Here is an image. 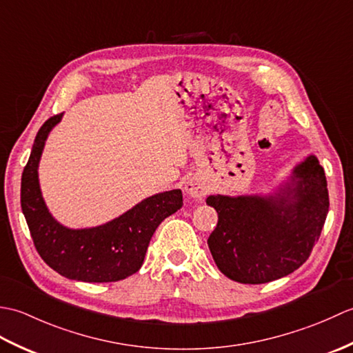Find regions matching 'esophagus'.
<instances>
[{
    "label": "esophagus",
    "mask_w": 353,
    "mask_h": 353,
    "mask_svg": "<svg viewBox=\"0 0 353 353\" xmlns=\"http://www.w3.org/2000/svg\"><path fill=\"white\" fill-rule=\"evenodd\" d=\"M185 192L188 194L190 197H194V199H200V197H203V196H206V192H208V185L201 181L200 177H190V179H186V182H185Z\"/></svg>",
    "instance_id": "esophagus-1"
}]
</instances>
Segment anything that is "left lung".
<instances>
[{
    "mask_svg": "<svg viewBox=\"0 0 353 353\" xmlns=\"http://www.w3.org/2000/svg\"><path fill=\"white\" fill-rule=\"evenodd\" d=\"M219 214L208 245L220 272L239 283H267L310 258L329 211L323 167L305 156L267 192L211 194Z\"/></svg>",
    "mask_w": 353,
    "mask_h": 353,
    "instance_id": "1",
    "label": "left lung"
}]
</instances>
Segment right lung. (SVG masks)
Returning <instances> with one entry per match:
<instances>
[{"label":"right lung","mask_w":353,"mask_h":353,"mask_svg":"<svg viewBox=\"0 0 353 353\" xmlns=\"http://www.w3.org/2000/svg\"><path fill=\"white\" fill-rule=\"evenodd\" d=\"M62 118L63 114L51 117L37 132L21 179V208L36 250L52 270L72 281L125 279L141 268L156 228L182 208V191L153 194L99 226H65L50 212L39 183L45 142Z\"/></svg>","instance_id":"add662e5"}]
</instances>
